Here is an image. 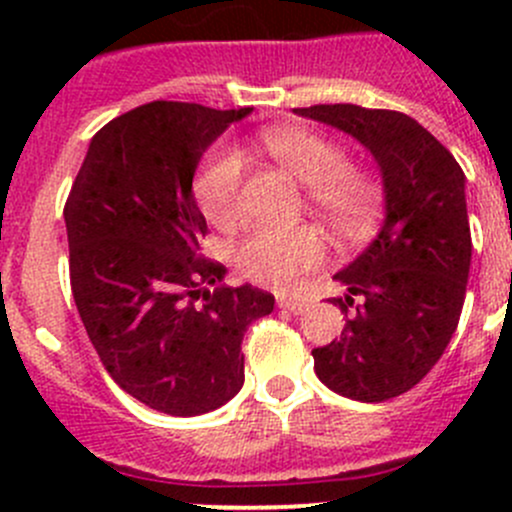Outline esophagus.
<instances>
[{"instance_id":"34e87169","label":"esophagus","mask_w":512,"mask_h":512,"mask_svg":"<svg viewBox=\"0 0 512 512\" xmlns=\"http://www.w3.org/2000/svg\"><path fill=\"white\" fill-rule=\"evenodd\" d=\"M277 307L287 309L292 314H302L307 309V302L304 299H294V297H277Z\"/></svg>"}]
</instances>
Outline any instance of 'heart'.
<instances>
[{"label": "heart", "instance_id": "obj_1", "mask_svg": "<svg viewBox=\"0 0 512 512\" xmlns=\"http://www.w3.org/2000/svg\"><path fill=\"white\" fill-rule=\"evenodd\" d=\"M270 156L299 183L309 185V203L332 223L349 227L366 215L374 183L347 163V153L332 138L309 128H275L262 138ZM195 200L205 218L230 227L242 215V158L215 151L195 175ZM324 245L312 227H255L235 247V262L252 282L289 287L302 272L322 262Z\"/></svg>", "mask_w": 512, "mask_h": 512}]
</instances>
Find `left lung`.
<instances>
[{
    "label": "left lung",
    "instance_id": "obj_1",
    "mask_svg": "<svg viewBox=\"0 0 512 512\" xmlns=\"http://www.w3.org/2000/svg\"><path fill=\"white\" fill-rule=\"evenodd\" d=\"M359 141L384 185V223L334 280L342 337L314 349L319 381L347 399H394L414 389L446 352L461 319L471 270L466 175L421 123L399 111L322 103L294 108Z\"/></svg>",
    "mask_w": 512,
    "mask_h": 512
}]
</instances>
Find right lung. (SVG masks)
Segmentation results:
<instances>
[{"mask_svg":"<svg viewBox=\"0 0 512 512\" xmlns=\"http://www.w3.org/2000/svg\"><path fill=\"white\" fill-rule=\"evenodd\" d=\"M250 113L175 101L133 108L91 138L66 200L71 292L86 334L111 379L160 414L225 406L245 384L247 327L275 309L270 292L225 287V267L200 255L208 225L195 168Z\"/></svg>","mask_w":512,"mask_h":512,"instance_id":"1","label":"right lung"}]
</instances>
